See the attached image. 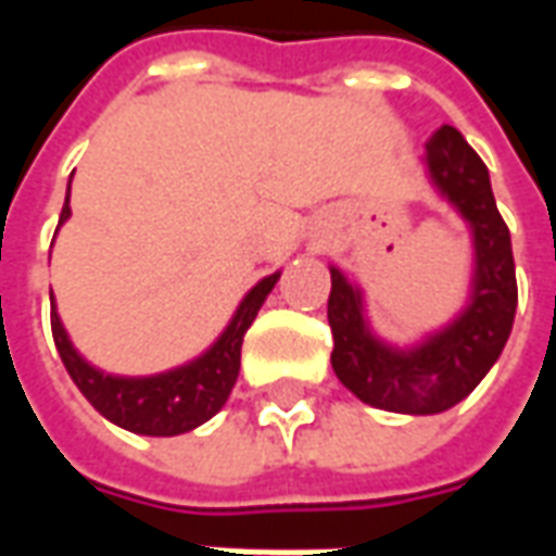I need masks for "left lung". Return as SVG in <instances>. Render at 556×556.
Masks as SVG:
<instances>
[{
	"instance_id": "1",
	"label": "left lung",
	"mask_w": 556,
	"mask_h": 556,
	"mask_svg": "<svg viewBox=\"0 0 556 556\" xmlns=\"http://www.w3.org/2000/svg\"><path fill=\"white\" fill-rule=\"evenodd\" d=\"M431 187L462 214L473 243L470 294L462 313L434 333L399 349L375 333L363 291L330 267L327 321L333 330V372L354 396L396 414H441L467 399L501 357L513 333L518 286L509 229L503 223L485 163L455 127L426 142Z\"/></svg>"
}]
</instances>
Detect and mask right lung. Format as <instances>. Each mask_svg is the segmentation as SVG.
I'll return each instance as SVG.
<instances>
[{
  "instance_id": "right-lung-1",
  "label": "right lung",
  "mask_w": 556,
  "mask_h": 556,
  "mask_svg": "<svg viewBox=\"0 0 556 556\" xmlns=\"http://www.w3.org/2000/svg\"><path fill=\"white\" fill-rule=\"evenodd\" d=\"M67 199H71V184H67L59 226L71 217ZM277 279L279 270L258 279L253 289L243 294V301L238 303V309L231 315L226 330L217 337V342L202 351L195 361L175 366L169 372L127 378V375H110L91 366L74 349L62 318L55 313V298L50 294V309H53L50 325H53L55 349H59V357L65 363L71 381L79 387V393L89 399L91 408L103 414L110 422L134 431V434H151V438L184 434V431H193L195 426L207 422L226 405L231 387L238 381V372H241L243 337L255 321L262 303L267 301V294L277 286Z\"/></svg>"
}]
</instances>
